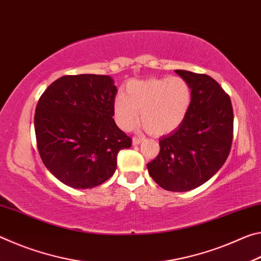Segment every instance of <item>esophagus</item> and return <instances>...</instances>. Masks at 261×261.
I'll use <instances>...</instances> for the list:
<instances>
[{
	"mask_svg": "<svg viewBox=\"0 0 261 261\" xmlns=\"http://www.w3.org/2000/svg\"><path fill=\"white\" fill-rule=\"evenodd\" d=\"M141 140H143V138H140V137H134V139H132V145H134V146L139 145L141 143Z\"/></svg>",
	"mask_w": 261,
	"mask_h": 261,
	"instance_id": "1",
	"label": "esophagus"
}]
</instances>
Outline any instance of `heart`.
<instances>
[{
    "label": "heart",
    "instance_id": "1",
    "mask_svg": "<svg viewBox=\"0 0 261 261\" xmlns=\"http://www.w3.org/2000/svg\"><path fill=\"white\" fill-rule=\"evenodd\" d=\"M189 84L179 77L151 78L134 82L125 96L115 99L114 113L123 130H131L139 123L148 134L162 136L182 124L191 106Z\"/></svg>",
    "mask_w": 261,
    "mask_h": 261
}]
</instances>
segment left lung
Listing matches in <instances>:
<instances>
[{
  "mask_svg": "<svg viewBox=\"0 0 261 261\" xmlns=\"http://www.w3.org/2000/svg\"><path fill=\"white\" fill-rule=\"evenodd\" d=\"M191 88L189 113L177 129L159 140L160 153L147 163L162 189L185 192L206 183L229 155L233 113L229 95L207 74L175 70Z\"/></svg>",
  "mask_w": 261,
  "mask_h": 261,
  "instance_id": "8db88e82",
  "label": "left lung"
}]
</instances>
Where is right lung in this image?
<instances>
[{
	"instance_id": "1",
	"label": "right lung",
	"mask_w": 261,
	"mask_h": 261,
	"mask_svg": "<svg viewBox=\"0 0 261 261\" xmlns=\"http://www.w3.org/2000/svg\"><path fill=\"white\" fill-rule=\"evenodd\" d=\"M117 87L101 74L57 79L35 108L34 130L43 165L62 183L92 189L112 177L117 154L131 146L114 121Z\"/></svg>"
}]
</instances>
